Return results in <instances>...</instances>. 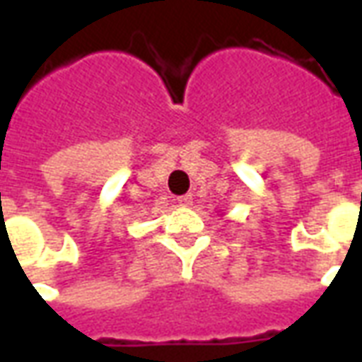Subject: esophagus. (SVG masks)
Segmentation results:
<instances>
[{
    "instance_id": "1",
    "label": "esophagus",
    "mask_w": 362,
    "mask_h": 362,
    "mask_svg": "<svg viewBox=\"0 0 362 362\" xmlns=\"http://www.w3.org/2000/svg\"><path fill=\"white\" fill-rule=\"evenodd\" d=\"M176 202H178V205H182V207H188V205H192V196H180Z\"/></svg>"
}]
</instances>
